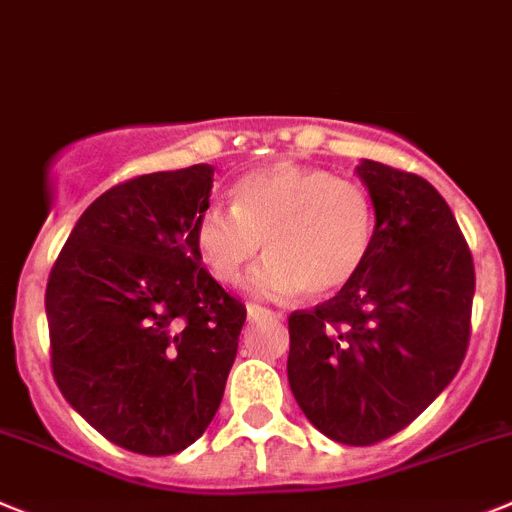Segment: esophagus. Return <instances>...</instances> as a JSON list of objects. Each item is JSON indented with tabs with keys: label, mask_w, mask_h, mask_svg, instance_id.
Segmentation results:
<instances>
[{
	"label": "esophagus",
	"mask_w": 512,
	"mask_h": 512,
	"mask_svg": "<svg viewBox=\"0 0 512 512\" xmlns=\"http://www.w3.org/2000/svg\"><path fill=\"white\" fill-rule=\"evenodd\" d=\"M247 316H250V321H278L280 319V313H275V311H270V308H262V306H257V303H250V306H247Z\"/></svg>",
	"instance_id": "esophagus-1"
}]
</instances>
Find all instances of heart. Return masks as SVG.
I'll use <instances>...</instances> for the list:
<instances>
[{
  "mask_svg": "<svg viewBox=\"0 0 512 512\" xmlns=\"http://www.w3.org/2000/svg\"><path fill=\"white\" fill-rule=\"evenodd\" d=\"M193 242L219 283H237L265 242L267 260L247 280L252 296L290 298L303 290L329 296L365 267L375 206L359 183L329 170L275 163L234 186V206H206Z\"/></svg>",
  "mask_w": 512,
  "mask_h": 512,
  "instance_id": "obj_1",
  "label": "heart"
}]
</instances>
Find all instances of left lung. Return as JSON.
Instances as JSON below:
<instances>
[{"mask_svg": "<svg viewBox=\"0 0 512 512\" xmlns=\"http://www.w3.org/2000/svg\"><path fill=\"white\" fill-rule=\"evenodd\" d=\"M354 173L375 206L372 252L331 301L290 313L288 382L321 434L370 446L421 416L462 367L474 265L431 183L375 160Z\"/></svg>", "mask_w": 512, "mask_h": 512, "instance_id": "8db88e82", "label": "left lung"}]
</instances>
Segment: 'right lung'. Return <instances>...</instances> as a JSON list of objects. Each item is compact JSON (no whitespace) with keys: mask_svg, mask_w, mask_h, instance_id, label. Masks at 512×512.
Segmentation results:
<instances>
[{"mask_svg":"<svg viewBox=\"0 0 512 512\" xmlns=\"http://www.w3.org/2000/svg\"><path fill=\"white\" fill-rule=\"evenodd\" d=\"M214 168L109 188L50 270L45 313L63 398L112 444L178 454L222 403L247 308L201 267L193 227Z\"/></svg>","mask_w":512,"mask_h":512,"instance_id":"right-lung-1","label":"right lung"}]
</instances>
